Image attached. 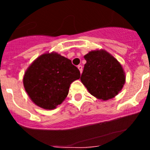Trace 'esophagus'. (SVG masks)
Instances as JSON below:
<instances>
[{"mask_svg": "<svg viewBox=\"0 0 150 150\" xmlns=\"http://www.w3.org/2000/svg\"><path fill=\"white\" fill-rule=\"evenodd\" d=\"M77 67H78V69L79 70V71H80V74H82V72H83V66L78 65Z\"/></svg>", "mask_w": 150, "mask_h": 150, "instance_id": "1", "label": "esophagus"}]
</instances>
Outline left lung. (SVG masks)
<instances>
[{"label":"left lung","mask_w":150,"mask_h":150,"mask_svg":"<svg viewBox=\"0 0 150 150\" xmlns=\"http://www.w3.org/2000/svg\"><path fill=\"white\" fill-rule=\"evenodd\" d=\"M84 59L86 63L80 79L89 93L103 100L116 96L125 82L120 62L104 50L89 52Z\"/></svg>","instance_id":"8db88e82"}]
</instances>
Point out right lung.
Here are the masks:
<instances>
[{"instance_id": "obj_1", "label": "right lung", "mask_w": 150, "mask_h": 150, "mask_svg": "<svg viewBox=\"0 0 150 150\" xmlns=\"http://www.w3.org/2000/svg\"><path fill=\"white\" fill-rule=\"evenodd\" d=\"M79 69L58 53L43 54L30 65L23 78L25 89L34 104L52 110L67 96L71 83L79 79Z\"/></svg>"}]
</instances>
